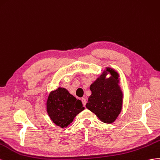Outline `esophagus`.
Listing matches in <instances>:
<instances>
[{
    "label": "esophagus",
    "mask_w": 160,
    "mask_h": 160,
    "mask_svg": "<svg viewBox=\"0 0 160 160\" xmlns=\"http://www.w3.org/2000/svg\"><path fill=\"white\" fill-rule=\"evenodd\" d=\"M81 100H82V104H83V105L85 106V105H86V99H85L84 98H81Z\"/></svg>",
    "instance_id": "34e87169"
}]
</instances>
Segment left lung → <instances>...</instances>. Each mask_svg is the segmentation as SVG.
I'll list each match as a JSON object with an SVG mask.
<instances>
[{
  "instance_id": "8db88e82",
  "label": "left lung",
  "mask_w": 160,
  "mask_h": 160,
  "mask_svg": "<svg viewBox=\"0 0 160 160\" xmlns=\"http://www.w3.org/2000/svg\"><path fill=\"white\" fill-rule=\"evenodd\" d=\"M108 74L110 77H106ZM119 77L117 70L107 67L90 86L92 94L86 107L104 123L115 122L122 110L123 93Z\"/></svg>"
}]
</instances>
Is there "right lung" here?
Segmentation results:
<instances>
[{
    "instance_id": "right-lung-1",
    "label": "right lung",
    "mask_w": 160,
    "mask_h": 160,
    "mask_svg": "<svg viewBox=\"0 0 160 160\" xmlns=\"http://www.w3.org/2000/svg\"><path fill=\"white\" fill-rule=\"evenodd\" d=\"M84 109L81 100L63 87L51 91L47 98L46 111L50 119L62 129L68 127Z\"/></svg>"
}]
</instances>
